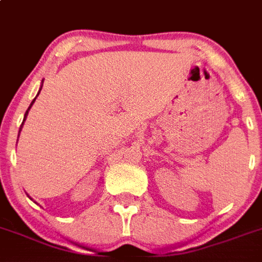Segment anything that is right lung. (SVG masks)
Listing matches in <instances>:
<instances>
[{
    "label": "right lung",
    "instance_id": "1",
    "mask_svg": "<svg viewBox=\"0 0 262 262\" xmlns=\"http://www.w3.org/2000/svg\"><path fill=\"white\" fill-rule=\"evenodd\" d=\"M39 92H40V91H39ZM38 95H39V93H38ZM35 99H36V97H35ZM35 99H34V100H33V101H31L30 106H29V109H27V111H26V113H25V117H24V122H25V120H26V117H27V113H29V111H30L31 105H33V104H34V101H35ZM24 122H22V125H24ZM22 125H21V129H22ZM21 129H19V132H21Z\"/></svg>",
    "mask_w": 262,
    "mask_h": 262
}]
</instances>
